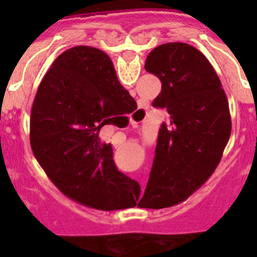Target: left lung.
I'll return each mask as SVG.
<instances>
[{
  "label": "left lung",
  "mask_w": 257,
  "mask_h": 257,
  "mask_svg": "<svg viewBox=\"0 0 257 257\" xmlns=\"http://www.w3.org/2000/svg\"><path fill=\"white\" fill-rule=\"evenodd\" d=\"M146 71L161 81L153 106L169 114L158 134L156 157L138 204L162 209L182 202L208 180L231 135L228 100L209 60L184 42L154 48Z\"/></svg>",
  "instance_id": "1"
}]
</instances>
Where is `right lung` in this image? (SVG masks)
<instances>
[{
	"mask_svg": "<svg viewBox=\"0 0 257 257\" xmlns=\"http://www.w3.org/2000/svg\"><path fill=\"white\" fill-rule=\"evenodd\" d=\"M132 96L111 59L93 47L70 48L42 78L30 117V145L48 178L68 198L101 210L129 208L135 180L119 172L101 126L121 115Z\"/></svg>",
	"mask_w": 257,
	"mask_h": 257,
	"instance_id": "right-lung-1",
	"label": "right lung"
}]
</instances>
